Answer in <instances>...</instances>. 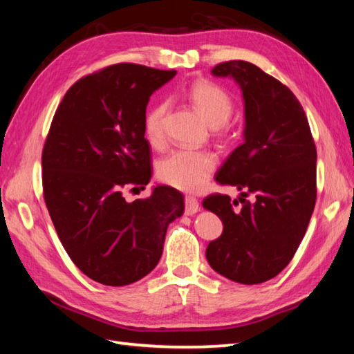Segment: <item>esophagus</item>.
Instances as JSON below:
<instances>
[{
    "instance_id": "obj_1",
    "label": "esophagus",
    "mask_w": 354,
    "mask_h": 354,
    "mask_svg": "<svg viewBox=\"0 0 354 354\" xmlns=\"http://www.w3.org/2000/svg\"><path fill=\"white\" fill-rule=\"evenodd\" d=\"M185 214L193 216L194 213L199 212V202L196 198L193 196H185Z\"/></svg>"
}]
</instances>
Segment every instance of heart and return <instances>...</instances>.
Listing matches in <instances>:
<instances>
[{"label":"heart","mask_w":354,"mask_h":354,"mask_svg":"<svg viewBox=\"0 0 354 354\" xmlns=\"http://www.w3.org/2000/svg\"><path fill=\"white\" fill-rule=\"evenodd\" d=\"M187 97L199 109L207 122L219 135L227 132L234 102L221 85L208 80H196L187 88ZM165 114L167 102H156L145 115V133L150 145L160 146L165 140ZM216 156L209 150H173L158 165V176L162 183L183 192H198L204 187L216 169Z\"/></svg>","instance_id":"b5f03b06"}]
</instances>
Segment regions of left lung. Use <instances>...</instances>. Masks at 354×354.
I'll return each mask as SVG.
<instances>
[{
  "label": "left lung",
  "instance_id": "1",
  "mask_svg": "<svg viewBox=\"0 0 354 354\" xmlns=\"http://www.w3.org/2000/svg\"><path fill=\"white\" fill-rule=\"evenodd\" d=\"M212 74L242 89L245 141L216 176L237 187L239 199L214 193L202 202L223 223L205 255L217 274L259 284L289 265L306 234L317 202V147L301 103L280 80L245 61L222 62Z\"/></svg>",
  "mask_w": 354,
  "mask_h": 354
}]
</instances>
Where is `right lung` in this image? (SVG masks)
<instances>
[{
    "label": "right lung",
    "instance_id": "add662e5",
    "mask_svg": "<svg viewBox=\"0 0 354 354\" xmlns=\"http://www.w3.org/2000/svg\"><path fill=\"white\" fill-rule=\"evenodd\" d=\"M176 71L117 64L79 79L53 117L42 150L44 201L66 254L91 280L126 286L161 259L184 196L158 185L127 202L123 189L149 184L145 115L150 95Z\"/></svg>",
    "mask_w": 354,
    "mask_h": 354
}]
</instances>
